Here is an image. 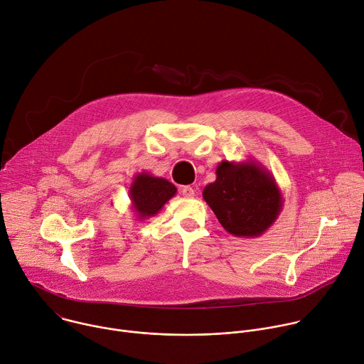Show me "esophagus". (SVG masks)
Returning <instances> with one entry per match:
<instances>
[{"label":"esophagus","instance_id":"34e87169","mask_svg":"<svg viewBox=\"0 0 364 364\" xmlns=\"http://www.w3.org/2000/svg\"><path fill=\"white\" fill-rule=\"evenodd\" d=\"M180 191H181V194L184 196V197H194V188L193 187H190V186H183L181 188H180Z\"/></svg>","mask_w":364,"mask_h":364}]
</instances>
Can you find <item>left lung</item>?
<instances>
[{
	"instance_id": "obj_1",
	"label": "left lung",
	"mask_w": 364,
	"mask_h": 364,
	"mask_svg": "<svg viewBox=\"0 0 364 364\" xmlns=\"http://www.w3.org/2000/svg\"><path fill=\"white\" fill-rule=\"evenodd\" d=\"M215 181L203 190V198L225 231L255 238L274 224L283 210V196L273 174L259 161L223 160Z\"/></svg>"
}]
</instances>
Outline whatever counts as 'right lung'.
<instances>
[{
    "instance_id": "add662e5",
    "label": "right lung",
    "mask_w": 364,
    "mask_h": 364,
    "mask_svg": "<svg viewBox=\"0 0 364 364\" xmlns=\"http://www.w3.org/2000/svg\"><path fill=\"white\" fill-rule=\"evenodd\" d=\"M176 193L177 188L173 183L146 171L139 173L129 188L132 208L136 211V217L140 221L159 214Z\"/></svg>"
}]
</instances>
